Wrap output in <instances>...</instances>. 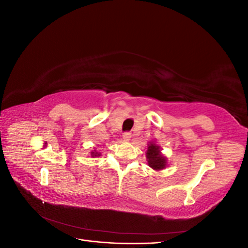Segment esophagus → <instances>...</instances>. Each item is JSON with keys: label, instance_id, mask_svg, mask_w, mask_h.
<instances>
[{"label": "esophagus", "instance_id": "1", "mask_svg": "<svg viewBox=\"0 0 248 248\" xmlns=\"http://www.w3.org/2000/svg\"><path fill=\"white\" fill-rule=\"evenodd\" d=\"M130 139H131V133H130V132H125V133L123 134V140H124L125 141L130 140Z\"/></svg>", "mask_w": 248, "mask_h": 248}]
</instances>
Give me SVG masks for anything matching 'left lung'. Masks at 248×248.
<instances>
[{
  "instance_id": "1",
  "label": "left lung",
  "mask_w": 248,
  "mask_h": 248,
  "mask_svg": "<svg viewBox=\"0 0 248 248\" xmlns=\"http://www.w3.org/2000/svg\"><path fill=\"white\" fill-rule=\"evenodd\" d=\"M146 158L148 166L154 170H161L168 167L167 157L161 153V148L156 144L155 140L148 142Z\"/></svg>"
}]
</instances>
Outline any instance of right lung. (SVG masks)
I'll return each instance as SVG.
<instances>
[{"instance_id": "obj_1", "label": "right lung", "mask_w": 248, "mask_h": 248, "mask_svg": "<svg viewBox=\"0 0 248 248\" xmlns=\"http://www.w3.org/2000/svg\"><path fill=\"white\" fill-rule=\"evenodd\" d=\"M99 156H101L100 152H97L96 150H93V151H91V157H92V158H95V157H99Z\"/></svg>"}]
</instances>
